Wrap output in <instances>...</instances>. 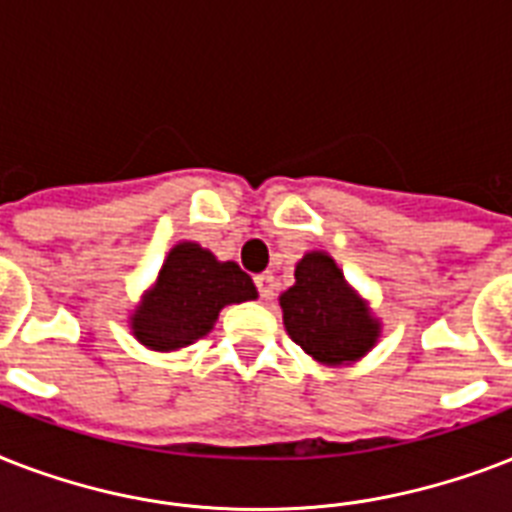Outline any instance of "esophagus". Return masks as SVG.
I'll list each match as a JSON object with an SVG mask.
<instances>
[{"label": "esophagus", "mask_w": 512, "mask_h": 512, "mask_svg": "<svg viewBox=\"0 0 512 512\" xmlns=\"http://www.w3.org/2000/svg\"><path fill=\"white\" fill-rule=\"evenodd\" d=\"M255 284H257V292H260V297H263V300H271V297H273V276H271V273H260V276H255Z\"/></svg>", "instance_id": "34e87169"}]
</instances>
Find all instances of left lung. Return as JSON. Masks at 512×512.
<instances>
[{
  "label": "left lung",
  "instance_id": "obj_1",
  "mask_svg": "<svg viewBox=\"0 0 512 512\" xmlns=\"http://www.w3.org/2000/svg\"><path fill=\"white\" fill-rule=\"evenodd\" d=\"M287 335L324 366H350L377 345L382 321L324 249L305 252L295 284L279 295Z\"/></svg>",
  "mask_w": 512,
  "mask_h": 512
}]
</instances>
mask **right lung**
I'll use <instances>...</instances> for the list:
<instances>
[{
  "label": "right lung",
  "mask_w": 512,
  "mask_h": 512,
  "mask_svg": "<svg viewBox=\"0 0 512 512\" xmlns=\"http://www.w3.org/2000/svg\"><path fill=\"white\" fill-rule=\"evenodd\" d=\"M255 297L257 287L233 260H217L196 241H177L127 324L140 345L172 353L207 337L225 305Z\"/></svg>",
  "instance_id": "add662e5"
}]
</instances>
